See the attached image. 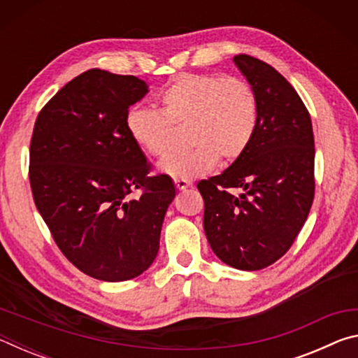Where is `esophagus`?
I'll return each mask as SVG.
<instances>
[{"mask_svg": "<svg viewBox=\"0 0 358 358\" xmlns=\"http://www.w3.org/2000/svg\"><path fill=\"white\" fill-rule=\"evenodd\" d=\"M173 183H175V187H177V189H180V191H183V189H186V187L191 186L189 181L183 180V178H173Z\"/></svg>", "mask_w": 358, "mask_h": 358, "instance_id": "obj_1", "label": "esophagus"}]
</instances>
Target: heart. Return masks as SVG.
<instances>
[{
    "instance_id": "1",
    "label": "heart",
    "mask_w": 358,
    "mask_h": 358,
    "mask_svg": "<svg viewBox=\"0 0 358 358\" xmlns=\"http://www.w3.org/2000/svg\"><path fill=\"white\" fill-rule=\"evenodd\" d=\"M161 110L136 106L126 129L145 153L166 156L175 143L173 126H186L189 148L175 151L159 164L173 178L191 180L213 171L220 157L232 162L250 148L259 126V99L240 77L181 74L159 94Z\"/></svg>"
}]
</instances>
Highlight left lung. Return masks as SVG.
I'll return each instance as SVG.
<instances>
[{
  "instance_id": "left-lung-1",
  "label": "left lung",
  "mask_w": 358,
  "mask_h": 358,
  "mask_svg": "<svg viewBox=\"0 0 358 358\" xmlns=\"http://www.w3.org/2000/svg\"><path fill=\"white\" fill-rule=\"evenodd\" d=\"M259 99L250 148L221 175L197 183L203 230L224 264L254 271L289 251L314 201V136L308 108L280 72L260 59L234 57Z\"/></svg>"
}]
</instances>
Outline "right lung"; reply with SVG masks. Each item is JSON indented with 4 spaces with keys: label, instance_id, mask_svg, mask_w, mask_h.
<instances>
[{
    "label": "right lung",
    "instance_id": "1",
    "mask_svg": "<svg viewBox=\"0 0 358 358\" xmlns=\"http://www.w3.org/2000/svg\"><path fill=\"white\" fill-rule=\"evenodd\" d=\"M147 93L136 76L90 69L34 123L28 175L36 207L64 257L101 281L132 280L153 264L175 197L171 177L150 175L126 129L129 107Z\"/></svg>",
    "mask_w": 358,
    "mask_h": 358
}]
</instances>
